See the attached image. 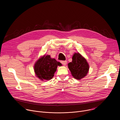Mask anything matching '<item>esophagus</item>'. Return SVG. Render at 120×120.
<instances>
[{
	"instance_id": "obj_1",
	"label": "esophagus",
	"mask_w": 120,
	"mask_h": 120,
	"mask_svg": "<svg viewBox=\"0 0 120 120\" xmlns=\"http://www.w3.org/2000/svg\"><path fill=\"white\" fill-rule=\"evenodd\" d=\"M61 63L64 65H65L67 64V61H61Z\"/></svg>"
}]
</instances>
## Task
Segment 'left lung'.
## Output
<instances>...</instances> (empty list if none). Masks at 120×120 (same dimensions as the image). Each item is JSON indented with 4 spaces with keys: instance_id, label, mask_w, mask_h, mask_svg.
<instances>
[{
    "instance_id": "obj_1",
    "label": "left lung",
    "mask_w": 120,
    "mask_h": 120,
    "mask_svg": "<svg viewBox=\"0 0 120 120\" xmlns=\"http://www.w3.org/2000/svg\"><path fill=\"white\" fill-rule=\"evenodd\" d=\"M68 67L73 77L79 80L86 76L89 70L87 60L78 52L73 55L72 61L68 63Z\"/></svg>"
}]
</instances>
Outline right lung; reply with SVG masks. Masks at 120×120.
<instances>
[{
    "label": "right lung",
    "instance_id": "add662e5",
    "mask_svg": "<svg viewBox=\"0 0 120 120\" xmlns=\"http://www.w3.org/2000/svg\"><path fill=\"white\" fill-rule=\"evenodd\" d=\"M62 64L49 55L41 56L34 64L36 75L40 80H50L52 79L58 66Z\"/></svg>",
    "mask_w": 120,
    "mask_h": 120
}]
</instances>
